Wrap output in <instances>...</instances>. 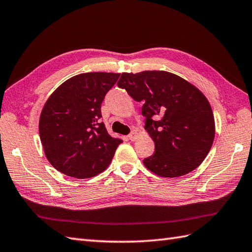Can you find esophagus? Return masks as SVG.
Returning a JSON list of instances; mask_svg holds the SVG:
<instances>
[{
	"mask_svg": "<svg viewBox=\"0 0 252 252\" xmlns=\"http://www.w3.org/2000/svg\"><path fill=\"white\" fill-rule=\"evenodd\" d=\"M128 139L130 140H135L136 137H137V131L136 130H133L130 134H128Z\"/></svg>",
	"mask_w": 252,
	"mask_h": 252,
	"instance_id": "34e87169",
	"label": "esophagus"
}]
</instances>
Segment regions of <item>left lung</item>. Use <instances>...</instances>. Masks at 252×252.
I'll list each match as a JSON object with an SVG mask.
<instances>
[{"label":"left lung","instance_id":"8db88e82","mask_svg":"<svg viewBox=\"0 0 252 252\" xmlns=\"http://www.w3.org/2000/svg\"><path fill=\"white\" fill-rule=\"evenodd\" d=\"M117 85L144 103L145 130L155 142V153L144 159L149 171L175 178L201 164L213 146L215 120L197 88L164 71L122 73Z\"/></svg>","mask_w":252,"mask_h":252}]
</instances>
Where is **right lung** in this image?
I'll list each match as a JSON object with an SVG mask.
<instances>
[{
	"instance_id": "1",
	"label": "right lung",
	"mask_w": 252,
	"mask_h": 252,
	"mask_svg": "<svg viewBox=\"0 0 252 252\" xmlns=\"http://www.w3.org/2000/svg\"><path fill=\"white\" fill-rule=\"evenodd\" d=\"M120 74L93 72L67 79L52 93L39 118L46 158L58 171L74 178L102 173L122 143L101 121V105Z\"/></svg>"
}]
</instances>
